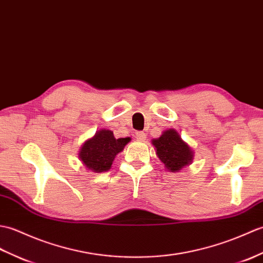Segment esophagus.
Listing matches in <instances>:
<instances>
[{
    "label": "esophagus",
    "mask_w": 263,
    "mask_h": 263,
    "mask_svg": "<svg viewBox=\"0 0 263 263\" xmlns=\"http://www.w3.org/2000/svg\"><path fill=\"white\" fill-rule=\"evenodd\" d=\"M135 138L139 142H143V141H145V138H146V134H145L144 132H136Z\"/></svg>",
    "instance_id": "obj_1"
}]
</instances>
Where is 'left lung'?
Masks as SVG:
<instances>
[{"label": "left lung", "mask_w": 263, "mask_h": 263, "mask_svg": "<svg viewBox=\"0 0 263 263\" xmlns=\"http://www.w3.org/2000/svg\"><path fill=\"white\" fill-rule=\"evenodd\" d=\"M159 159L171 172H178L192 161V151L174 129H168L157 139H153Z\"/></svg>", "instance_id": "obj_1"}]
</instances>
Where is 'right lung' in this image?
<instances>
[{
    "mask_svg": "<svg viewBox=\"0 0 263 263\" xmlns=\"http://www.w3.org/2000/svg\"><path fill=\"white\" fill-rule=\"evenodd\" d=\"M128 142V138L117 139L111 130L102 129L83 144L80 159L89 170L106 172L111 167L115 156L122 151Z\"/></svg>",
    "mask_w": 263,
    "mask_h": 263,
    "instance_id": "right-lung-1",
    "label": "right lung"
}]
</instances>
